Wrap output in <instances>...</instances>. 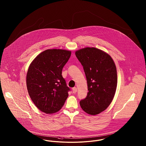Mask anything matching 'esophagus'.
<instances>
[{
	"label": "esophagus",
	"instance_id": "1",
	"mask_svg": "<svg viewBox=\"0 0 146 146\" xmlns=\"http://www.w3.org/2000/svg\"><path fill=\"white\" fill-rule=\"evenodd\" d=\"M72 92L73 94H76V92H77V88H72Z\"/></svg>",
	"mask_w": 146,
	"mask_h": 146
}]
</instances>
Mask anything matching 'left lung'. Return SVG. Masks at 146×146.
Segmentation results:
<instances>
[{"label": "left lung", "mask_w": 146, "mask_h": 146, "mask_svg": "<svg viewBox=\"0 0 146 146\" xmlns=\"http://www.w3.org/2000/svg\"><path fill=\"white\" fill-rule=\"evenodd\" d=\"M76 55L83 66L88 91L80 105L90 115L99 114L114 97L117 84L116 65L109 54L94 47L77 50Z\"/></svg>", "instance_id": "8db88e82"}]
</instances>
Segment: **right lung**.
<instances>
[{
  "label": "right lung",
  "instance_id": "add662e5",
  "mask_svg": "<svg viewBox=\"0 0 146 146\" xmlns=\"http://www.w3.org/2000/svg\"><path fill=\"white\" fill-rule=\"evenodd\" d=\"M71 52L47 49L40 53L30 65L27 86L30 97L41 111L51 114L61 109L70 88L62 76Z\"/></svg>",
  "mask_w": 146,
  "mask_h": 146
}]
</instances>
